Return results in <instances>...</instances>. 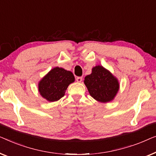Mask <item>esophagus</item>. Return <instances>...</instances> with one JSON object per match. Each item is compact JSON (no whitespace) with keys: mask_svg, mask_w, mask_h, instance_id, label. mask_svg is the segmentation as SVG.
<instances>
[{"mask_svg":"<svg viewBox=\"0 0 156 156\" xmlns=\"http://www.w3.org/2000/svg\"><path fill=\"white\" fill-rule=\"evenodd\" d=\"M83 80V78L82 77H77L76 78V81H77L78 83H81Z\"/></svg>","mask_w":156,"mask_h":156,"instance_id":"esophagus-1","label":"esophagus"}]
</instances>
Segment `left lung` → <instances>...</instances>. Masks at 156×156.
<instances>
[{
  "label": "left lung",
  "mask_w": 156,
  "mask_h": 156,
  "mask_svg": "<svg viewBox=\"0 0 156 156\" xmlns=\"http://www.w3.org/2000/svg\"><path fill=\"white\" fill-rule=\"evenodd\" d=\"M84 83L91 97L102 103L112 101L119 90L118 79L100 65L92 69V73L85 77Z\"/></svg>",
  "instance_id": "1"
}]
</instances>
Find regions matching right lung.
<instances>
[{
    "label": "right lung",
    "mask_w": 156,
    "mask_h": 156,
    "mask_svg": "<svg viewBox=\"0 0 156 156\" xmlns=\"http://www.w3.org/2000/svg\"><path fill=\"white\" fill-rule=\"evenodd\" d=\"M74 81L75 77L71 71L55 67L39 81L38 91L44 99L56 102L64 96L67 87Z\"/></svg>",
    "instance_id": "1"
}]
</instances>
